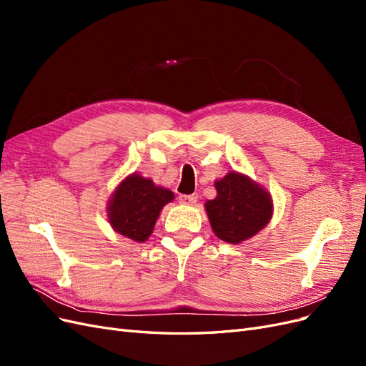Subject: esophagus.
I'll use <instances>...</instances> for the list:
<instances>
[{
	"mask_svg": "<svg viewBox=\"0 0 366 366\" xmlns=\"http://www.w3.org/2000/svg\"><path fill=\"white\" fill-rule=\"evenodd\" d=\"M179 203L187 204V206H192V204L197 203V197H195V195H180V197H179Z\"/></svg>",
	"mask_w": 366,
	"mask_h": 366,
	"instance_id": "34e87169",
	"label": "esophagus"
}]
</instances>
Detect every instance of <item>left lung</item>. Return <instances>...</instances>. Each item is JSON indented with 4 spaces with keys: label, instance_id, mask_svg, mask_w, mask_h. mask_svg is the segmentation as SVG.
Masks as SVG:
<instances>
[{
    "label": "left lung",
    "instance_id": "1",
    "mask_svg": "<svg viewBox=\"0 0 366 366\" xmlns=\"http://www.w3.org/2000/svg\"><path fill=\"white\" fill-rule=\"evenodd\" d=\"M217 197L204 207L214 234L230 244L257 235L273 214L270 194L247 175L232 171L215 182Z\"/></svg>",
    "mask_w": 366,
    "mask_h": 366
}]
</instances>
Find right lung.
<instances>
[{"label": "right lung", "mask_w": 366, "mask_h": 366, "mask_svg": "<svg viewBox=\"0 0 366 366\" xmlns=\"http://www.w3.org/2000/svg\"><path fill=\"white\" fill-rule=\"evenodd\" d=\"M172 200L169 189L134 172L122 180L108 202V221L117 234L143 242L152 234L163 206Z\"/></svg>", "instance_id": "right-lung-1"}]
</instances>
